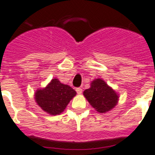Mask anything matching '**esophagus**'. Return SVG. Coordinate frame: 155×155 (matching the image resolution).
Segmentation results:
<instances>
[{
	"label": "esophagus",
	"mask_w": 155,
	"mask_h": 155,
	"mask_svg": "<svg viewBox=\"0 0 155 155\" xmlns=\"http://www.w3.org/2000/svg\"><path fill=\"white\" fill-rule=\"evenodd\" d=\"M76 91H77V92L78 93V94H81V93L82 92V89L81 88V87H77Z\"/></svg>",
	"instance_id": "esophagus-1"
}]
</instances>
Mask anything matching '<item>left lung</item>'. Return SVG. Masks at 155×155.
I'll return each mask as SVG.
<instances>
[{
	"mask_svg": "<svg viewBox=\"0 0 155 155\" xmlns=\"http://www.w3.org/2000/svg\"><path fill=\"white\" fill-rule=\"evenodd\" d=\"M87 100L100 113L111 110L117 103L118 96L103 80L97 78L91 82V87L83 92Z\"/></svg>",
	"mask_w": 155,
	"mask_h": 155,
	"instance_id": "8db88e82",
	"label": "left lung"
}]
</instances>
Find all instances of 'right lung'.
<instances>
[{
	"label": "right lung",
	"instance_id": "1",
	"mask_svg": "<svg viewBox=\"0 0 155 155\" xmlns=\"http://www.w3.org/2000/svg\"><path fill=\"white\" fill-rule=\"evenodd\" d=\"M76 95L71 87L62 84L54 78L45 89L38 90L35 93L37 104L46 112L58 115L63 112L70 100Z\"/></svg>",
	"mask_w": 155,
	"mask_h": 155
}]
</instances>
